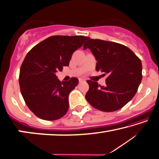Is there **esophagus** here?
Wrapping results in <instances>:
<instances>
[{"instance_id": "1", "label": "esophagus", "mask_w": 159, "mask_h": 159, "mask_svg": "<svg viewBox=\"0 0 159 159\" xmlns=\"http://www.w3.org/2000/svg\"><path fill=\"white\" fill-rule=\"evenodd\" d=\"M79 83H82V82H84L85 80L83 79H79Z\"/></svg>"}]
</instances>
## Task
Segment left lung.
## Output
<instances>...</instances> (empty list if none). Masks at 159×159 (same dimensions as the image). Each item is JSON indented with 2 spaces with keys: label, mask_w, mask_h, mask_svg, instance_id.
<instances>
[{
  "label": "left lung",
  "mask_w": 159,
  "mask_h": 159,
  "mask_svg": "<svg viewBox=\"0 0 159 159\" xmlns=\"http://www.w3.org/2000/svg\"><path fill=\"white\" fill-rule=\"evenodd\" d=\"M84 49L91 50L97 61L96 70L108 75L106 86L88 80V102L96 109L112 112L124 107L138 91L142 80V64L131 49L118 43L91 39Z\"/></svg>",
  "instance_id": "8db88e82"
}]
</instances>
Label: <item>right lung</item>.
I'll return each mask as SVG.
<instances>
[{
    "instance_id": "1",
    "label": "right lung",
    "mask_w": 159,
    "mask_h": 159,
    "mask_svg": "<svg viewBox=\"0 0 159 159\" xmlns=\"http://www.w3.org/2000/svg\"><path fill=\"white\" fill-rule=\"evenodd\" d=\"M89 37L53 35L35 46L20 66L19 84L28 108L46 120L59 119L68 110V96L79 84L73 77L60 81L56 75L69 65L72 54Z\"/></svg>"
}]
</instances>
